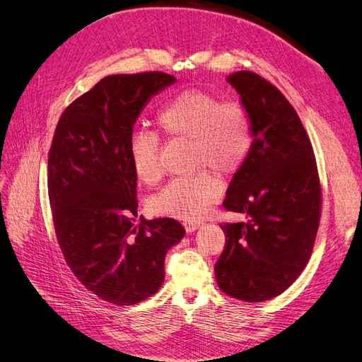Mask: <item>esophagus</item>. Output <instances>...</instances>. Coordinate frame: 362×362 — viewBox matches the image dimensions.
<instances>
[{"mask_svg":"<svg viewBox=\"0 0 362 362\" xmlns=\"http://www.w3.org/2000/svg\"><path fill=\"white\" fill-rule=\"evenodd\" d=\"M182 225L185 228V231L193 233L194 229H198L201 226V222H198V221H185Z\"/></svg>","mask_w":362,"mask_h":362,"instance_id":"1","label":"esophagus"}]
</instances>
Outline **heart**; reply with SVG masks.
<instances>
[{
	"label": "heart",
	"mask_w": 362,
	"mask_h": 362,
	"mask_svg": "<svg viewBox=\"0 0 362 362\" xmlns=\"http://www.w3.org/2000/svg\"><path fill=\"white\" fill-rule=\"evenodd\" d=\"M156 122L170 139L189 140L192 177L172 180L151 201L158 216L193 221L201 217L222 194V184L213 169L234 175L245 166L254 148V125L247 108L238 101H225L204 90H184L157 112ZM128 156L136 177L156 184L163 175L160 139L139 129L129 136Z\"/></svg>",
	"instance_id": "1"
}]
</instances>
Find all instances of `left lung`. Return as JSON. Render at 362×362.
Returning <instances> with one entry per match:
<instances>
[{
    "mask_svg": "<svg viewBox=\"0 0 362 362\" xmlns=\"http://www.w3.org/2000/svg\"><path fill=\"white\" fill-rule=\"evenodd\" d=\"M247 108L254 148L226 190L223 206L246 222L223 223L214 264L231 298L262 302L287 290L308 262L322 213V185L306 129L278 87L250 71L226 76Z\"/></svg>",
    "mask_w": 362,
    "mask_h": 362,
    "instance_id": "obj_1",
    "label": "left lung"
}]
</instances>
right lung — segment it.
Instances as JSON below:
<instances>
[{
	"label": "right lung",
	"mask_w": 362,
	"mask_h": 362,
	"mask_svg": "<svg viewBox=\"0 0 362 362\" xmlns=\"http://www.w3.org/2000/svg\"><path fill=\"white\" fill-rule=\"evenodd\" d=\"M175 76L108 75L62 113L48 152V196L64 261L83 286L119 306L160 290L164 257L184 237L170 217H137L128 140L141 108Z\"/></svg>",
	"instance_id": "1"
}]
</instances>
